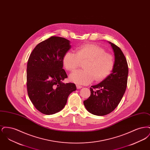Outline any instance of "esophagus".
<instances>
[{"label":"esophagus","instance_id":"1","mask_svg":"<svg viewBox=\"0 0 150 150\" xmlns=\"http://www.w3.org/2000/svg\"><path fill=\"white\" fill-rule=\"evenodd\" d=\"M76 88H77V89H81V88H83V86H79V85H77L76 86Z\"/></svg>","mask_w":150,"mask_h":150}]
</instances>
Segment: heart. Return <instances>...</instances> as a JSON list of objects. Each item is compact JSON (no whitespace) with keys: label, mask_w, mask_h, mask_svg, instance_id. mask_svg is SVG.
Masks as SVG:
<instances>
[{"label":"heart","mask_w":150,"mask_h":150,"mask_svg":"<svg viewBox=\"0 0 150 150\" xmlns=\"http://www.w3.org/2000/svg\"><path fill=\"white\" fill-rule=\"evenodd\" d=\"M84 61H86L84 64L85 70L74 72L70 76L72 81L79 85L89 84L94 79L97 81L105 79L114 66L113 56L99 45L92 44L79 47L76 53L67 52L62 59L64 68L70 72L75 70L80 62Z\"/></svg>","instance_id":"b5f03b06"}]
</instances>
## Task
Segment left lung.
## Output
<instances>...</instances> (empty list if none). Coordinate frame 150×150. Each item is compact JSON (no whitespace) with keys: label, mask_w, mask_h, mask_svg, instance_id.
I'll list each match as a JSON object with an SVG mask.
<instances>
[{"label":"left lung","mask_w":150,"mask_h":150,"mask_svg":"<svg viewBox=\"0 0 150 150\" xmlns=\"http://www.w3.org/2000/svg\"><path fill=\"white\" fill-rule=\"evenodd\" d=\"M114 53V66L106 78L90 88L91 96L84 101L88 112L97 116H104L113 111L125 93L128 81V66L120 48L108 42Z\"/></svg>","instance_id":"left-lung-1"}]
</instances>
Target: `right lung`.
Instances as JSON below:
<instances>
[{
	"instance_id": "add662e5",
	"label": "right lung",
	"mask_w": 150,
	"mask_h": 150,
	"mask_svg": "<svg viewBox=\"0 0 150 150\" xmlns=\"http://www.w3.org/2000/svg\"><path fill=\"white\" fill-rule=\"evenodd\" d=\"M71 48L70 40L52 36L38 44L29 57L28 93L34 106L43 114L62 110L70 94L76 90L75 84L62 82L67 77L62 59Z\"/></svg>"
}]
</instances>
